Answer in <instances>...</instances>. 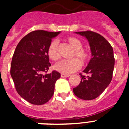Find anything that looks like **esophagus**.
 Masks as SVG:
<instances>
[{"label":"esophagus","mask_w":129,"mask_h":129,"mask_svg":"<svg viewBox=\"0 0 129 129\" xmlns=\"http://www.w3.org/2000/svg\"><path fill=\"white\" fill-rule=\"evenodd\" d=\"M61 77H69V76H70V75L69 74H61Z\"/></svg>","instance_id":"1"}]
</instances>
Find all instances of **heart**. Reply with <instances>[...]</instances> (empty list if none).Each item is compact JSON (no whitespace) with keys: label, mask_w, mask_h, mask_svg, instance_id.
Returning a JSON list of instances; mask_svg holds the SVG:
<instances>
[{"label":"heart","mask_w":129,"mask_h":129,"mask_svg":"<svg viewBox=\"0 0 129 129\" xmlns=\"http://www.w3.org/2000/svg\"><path fill=\"white\" fill-rule=\"evenodd\" d=\"M68 41L72 48L75 50L74 55H76L83 61H86L88 58V53L85 50L82 48L83 44L81 42L74 37H68ZM58 43L57 41H53L50 43L48 48V55L52 61H56L59 59V54L58 52ZM81 62L77 58H73L70 59H63L59 61L55 65V68L62 74H71L77 71L80 68Z\"/></svg>","instance_id":"obj_1"}]
</instances>
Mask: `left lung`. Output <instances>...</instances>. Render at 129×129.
I'll list each match as a JSON object with an SVG mask.
<instances>
[{
  "mask_svg": "<svg viewBox=\"0 0 129 129\" xmlns=\"http://www.w3.org/2000/svg\"><path fill=\"white\" fill-rule=\"evenodd\" d=\"M76 34L87 39L92 52V58L83 70L88 76L79 74L81 81L73 88L79 98L92 100L103 93L111 82L115 59L112 47L100 34L92 31H78Z\"/></svg>",
  "mask_w": 129,
  "mask_h": 129,
  "instance_id": "left-lung-1",
  "label": "left lung"
}]
</instances>
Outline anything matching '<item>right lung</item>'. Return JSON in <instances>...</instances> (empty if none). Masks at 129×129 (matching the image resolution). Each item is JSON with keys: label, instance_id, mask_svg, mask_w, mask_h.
<instances>
[{"label": "right lung", "instance_id": "right-lung-1", "mask_svg": "<svg viewBox=\"0 0 129 129\" xmlns=\"http://www.w3.org/2000/svg\"><path fill=\"white\" fill-rule=\"evenodd\" d=\"M59 34L60 31H33L20 40L13 53L10 74L15 89L33 105H41L50 100L55 83L61 77L55 70L46 74L51 66L48 48L52 38Z\"/></svg>", "mask_w": 129, "mask_h": 129}]
</instances>
